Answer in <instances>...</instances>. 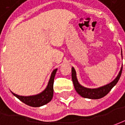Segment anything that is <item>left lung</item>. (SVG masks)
I'll return each mask as SVG.
<instances>
[{"instance_id":"1","label":"left lung","mask_w":125,"mask_h":125,"mask_svg":"<svg viewBox=\"0 0 125 125\" xmlns=\"http://www.w3.org/2000/svg\"><path fill=\"white\" fill-rule=\"evenodd\" d=\"M121 54H122V51H121ZM122 70H123V67L121 68L117 77L112 82H111L110 83L107 84V85H105L104 86H102L98 88H95V89L86 88V87L81 85L77 81L76 71L73 67L72 68V80H73L74 86V88H75L77 92L82 97L90 98V99H98V98L104 97L105 95L107 94L110 92V90L112 89V87L118 83L120 77L121 76Z\"/></svg>"}]
</instances>
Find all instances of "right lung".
<instances>
[{
	"instance_id": "add662e5",
	"label": "right lung",
	"mask_w": 125,
	"mask_h": 125,
	"mask_svg": "<svg viewBox=\"0 0 125 125\" xmlns=\"http://www.w3.org/2000/svg\"><path fill=\"white\" fill-rule=\"evenodd\" d=\"M57 70V69H55L52 71L47 87L40 94L33 95V96H19L12 92L13 94L18 98L20 101L25 103L26 105H29L31 107H37L47 104L51 101L53 96V83H54V79Z\"/></svg>"
}]
</instances>
